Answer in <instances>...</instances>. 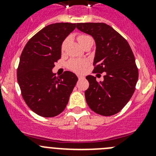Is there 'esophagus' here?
Listing matches in <instances>:
<instances>
[{
    "label": "esophagus",
    "instance_id": "obj_1",
    "mask_svg": "<svg viewBox=\"0 0 156 156\" xmlns=\"http://www.w3.org/2000/svg\"><path fill=\"white\" fill-rule=\"evenodd\" d=\"M78 79H79V80H80L84 79V76H78Z\"/></svg>",
    "mask_w": 156,
    "mask_h": 156
}]
</instances>
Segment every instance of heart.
Instances as JSON below:
<instances>
[{"mask_svg": "<svg viewBox=\"0 0 156 156\" xmlns=\"http://www.w3.org/2000/svg\"><path fill=\"white\" fill-rule=\"evenodd\" d=\"M77 41L80 43V44L83 48L87 44L93 43V39L91 37L85 34H81L77 37ZM69 42V38H66L62 41L61 45V51L62 52H64L66 51V46ZM89 65L87 60L86 59H76L73 58L70 59L69 61L67 62V68L71 71L76 73H82L86 69V68Z\"/></svg>", "mask_w": 156, "mask_h": 156, "instance_id": "b5f03b06", "label": "heart"}]
</instances>
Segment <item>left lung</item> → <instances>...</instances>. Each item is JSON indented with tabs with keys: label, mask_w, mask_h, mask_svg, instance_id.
<instances>
[{
	"label": "left lung",
	"mask_w": 156,
	"mask_h": 156,
	"mask_svg": "<svg viewBox=\"0 0 156 156\" xmlns=\"http://www.w3.org/2000/svg\"><path fill=\"white\" fill-rule=\"evenodd\" d=\"M76 28L91 35L96 43L93 73H105L103 81L98 82L93 76L86 77L87 103L99 115H115L131 98L138 80L133 51L124 37L105 23H77Z\"/></svg>",
	"instance_id": "1"
}]
</instances>
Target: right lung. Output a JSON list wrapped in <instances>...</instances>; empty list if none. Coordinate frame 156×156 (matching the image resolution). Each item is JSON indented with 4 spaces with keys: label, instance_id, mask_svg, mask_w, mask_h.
I'll use <instances>...</instances> for the list:
<instances>
[{
    "label": "right lung",
    "instance_id": "1",
    "mask_svg": "<svg viewBox=\"0 0 156 156\" xmlns=\"http://www.w3.org/2000/svg\"><path fill=\"white\" fill-rule=\"evenodd\" d=\"M75 28L76 23L48 25L30 38L20 56L17 80L22 96L42 117H55L64 111L78 80L72 72L60 76L52 73L61 58L62 43Z\"/></svg>",
    "mask_w": 156,
    "mask_h": 156
}]
</instances>
